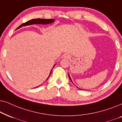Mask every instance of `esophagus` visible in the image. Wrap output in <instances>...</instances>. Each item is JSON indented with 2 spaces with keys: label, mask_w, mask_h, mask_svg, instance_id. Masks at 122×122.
<instances>
[{
  "label": "esophagus",
  "mask_w": 122,
  "mask_h": 122,
  "mask_svg": "<svg viewBox=\"0 0 122 122\" xmlns=\"http://www.w3.org/2000/svg\"><path fill=\"white\" fill-rule=\"evenodd\" d=\"M64 58H66V59H69V58H70V55L68 54V53H65V54L64 55Z\"/></svg>",
  "instance_id": "34e87169"
}]
</instances>
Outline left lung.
<instances>
[{"label": "left lung", "instance_id": "1", "mask_svg": "<svg viewBox=\"0 0 122 122\" xmlns=\"http://www.w3.org/2000/svg\"><path fill=\"white\" fill-rule=\"evenodd\" d=\"M69 79H70V80L71 81V82H72V80H71V77H70V75H69ZM72 83H73V82H72ZM76 87H77V86H76ZM77 87V88H78V89H80V88H79V87ZM81 90H82V89H81Z\"/></svg>", "mask_w": 122, "mask_h": 122}]
</instances>
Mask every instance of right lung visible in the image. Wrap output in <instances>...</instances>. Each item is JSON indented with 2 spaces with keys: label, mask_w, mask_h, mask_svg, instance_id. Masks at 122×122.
Instances as JSON below:
<instances>
[{
  "label": "right lung",
  "mask_w": 122,
  "mask_h": 122,
  "mask_svg": "<svg viewBox=\"0 0 122 122\" xmlns=\"http://www.w3.org/2000/svg\"><path fill=\"white\" fill-rule=\"evenodd\" d=\"M54 21H55L54 19H41V18H40V19H39V18L38 19H31V20H28V22L24 23L20 25H19V27H18V28H20L22 27H24V26L30 25H32V24H51V23H52L54 22ZM55 65H56V64H55V65L53 66V68L55 67ZM52 71V69L51 70V72H50V73L49 76H48L47 79H46V80H47L48 78H49L50 75H51ZM39 86H40V85H39ZM39 86H38L37 87H38Z\"/></svg>",
  "instance_id": "obj_1"
}]
</instances>
